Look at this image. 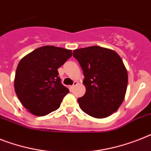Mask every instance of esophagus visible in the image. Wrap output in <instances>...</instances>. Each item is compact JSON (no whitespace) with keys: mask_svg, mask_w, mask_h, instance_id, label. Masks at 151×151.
I'll return each mask as SVG.
<instances>
[{"mask_svg":"<svg viewBox=\"0 0 151 151\" xmlns=\"http://www.w3.org/2000/svg\"><path fill=\"white\" fill-rule=\"evenodd\" d=\"M78 81H74V82H73V85H71V86H70V91H73V88H75L76 85H78Z\"/></svg>","mask_w":151,"mask_h":151,"instance_id":"34e87169","label":"esophagus"}]
</instances>
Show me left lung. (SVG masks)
I'll return each mask as SVG.
<instances>
[{"label": "left lung", "mask_w": 151, "mask_h": 151, "mask_svg": "<svg viewBox=\"0 0 151 151\" xmlns=\"http://www.w3.org/2000/svg\"><path fill=\"white\" fill-rule=\"evenodd\" d=\"M84 79L85 94L78 99L80 108L94 118L102 119L118 110L125 99L128 73L114 50L99 46L73 50Z\"/></svg>", "instance_id": "left-lung-1"}]
</instances>
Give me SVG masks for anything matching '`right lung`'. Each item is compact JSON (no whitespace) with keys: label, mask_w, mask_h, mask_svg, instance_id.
I'll use <instances>...</instances> for the list:
<instances>
[{"label":"right lung","mask_w":151,"mask_h":151,"mask_svg":"<svg viewBox=\"0 0 151 151\" xmlns=\"http://www.w3.org/2000/svg\"><path fill=\"white\" fill-rule=\"evenodd\" d=\"M71 56L70 50L44 46L24 56L18 63L14 91L30 113L44 116L60 106L69 89L61 84L57 69Z\"/></svg>","instance_id":"add662e5"}]
</instances>
